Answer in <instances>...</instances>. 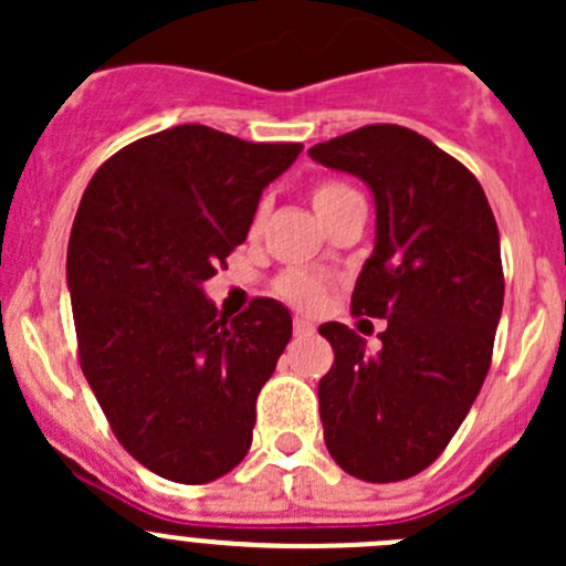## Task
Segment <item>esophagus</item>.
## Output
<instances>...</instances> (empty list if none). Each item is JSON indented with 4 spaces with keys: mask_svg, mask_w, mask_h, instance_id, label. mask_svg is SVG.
<instances>
[{
    "mask_svg": "<svg viewBox=\"0 0 566 566\" xmlns=\"http://www.w3.org/2000/svg\"><path fill=\"white\" fill-rule=\"evenodd\" d=\"M293 331H295V336H310L312 331H315V325H312V319H306V317H295Z\"/></svg>",
    "mask_w": 566,
    "mask_h": 566,
    "instance_id": "1",
    "label": "esophagus"
}]
</instances>
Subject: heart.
Masks as SVG:
<instances>
[{
	"label": "heart",
	"instance_id": "1",
	"mask_svg": "<svg viewBox=\"0 0 566 566\" xmlns=\"http://www.w3.org/2000/svg\"><path fill=\"white\" fill-rule=\"evenodd\" d=\"M358 202H361V197H358L356 188H350L342 180H319L312 188V205H315V210L325 224H331L336 216H342L347 208H353ZM262 219H265V205L256 208L251 230H260ZM325 290H328V282L323 276H317V273L304 271V268H287V271H282L273 279V293L282 301H287V304L301 306V310H315L319 301H323Z\"/></svg>",
	"mask_w": 566,
	"mask_h": 566
}]
</instances>
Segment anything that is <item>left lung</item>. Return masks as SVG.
I'll return each mask as SVG.
<instances>
[{"label":"left lung","mask_w":566,"mask_h":566,"mask_svg":"<svg viewBox=\"0 0 566 566\" xmlns=\"http://www.w3.org/2000/svg\"><path fill=\"white\" fill-rule=\"evenodd\" d=\"M310 156L373 188L378 235L350 312L389 319L380 353L347 325H319L334 347L317 386L325 447L350 476L402 482L441 458L488 378L504 306L499 227L471 169L402 125H364Z\"/></svg>","instance_id":"8db88e82"}]
</instances>
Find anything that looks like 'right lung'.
Wrapping results in <instances>:
<instances>
[{
    "instance_id": "add662e5",
    "label": "right lung",
    "mask_w": 566,
    "mask_h": 566,
    "mask_svg": "<svg viewBox=\"0 0 566 566\" xmlns=\"http://www.w3.org/2000/svg\"><path fill=\"white\" fill-rule=\"evenodd\" d=\"M298 142L175 125L125 145L84 191L67 241L78 364L125 452L205 484L247 458L256 394L293 336L279 301L227 319L199 284L243 241Z\"/></svg>"
}]
</instances>
